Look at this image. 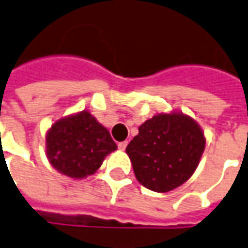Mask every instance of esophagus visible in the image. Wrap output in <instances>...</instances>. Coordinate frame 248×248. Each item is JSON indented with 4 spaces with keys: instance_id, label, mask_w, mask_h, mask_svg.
<instances>
[{
    "instance_id": "obj_1",
    "label": "esophagus",
    "mask_w": 248,
    "mask_h": 248,
    "mask_svg": "<svg viewBox=\"0 0 248 248\" xmlns=\"http://www.w3.org/2000/svg\"><path fill=\"white\" fill-rule=\"evenodd\" d=\"M126 145H128V142H126V141H123V142H119V144H117V146H119V149H120V150H125Z\"/></svg>"
}]
</instances>
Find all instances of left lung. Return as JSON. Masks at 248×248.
Instances as JSON below:
<instances>
[{
    "mask_svg": "<svg viewBox=\"0 0 248 248\" xmlns=\"http://www.w3.org/2000/svg\"><path fill=\"white\" fill-rule=\"evenodd\" d=\"M205 149L204 132L183 112L158 113L140 125L128 144L136 179L154 192H169L186 183Z\"/></svg>",
    "mask_w": 248,
    "mask_h": 248,
    "instance_id": "1",
    "label": "left lung"
}]
</instances>
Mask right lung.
Wrapping results in <instances>:
<instances>
[{
	"instance_id": "right-lung-1",
	"label": "right lung",
	"mask_w": 248,
	"mask_h": 248,
	"mask_svg": "<svg viewBox=\"0 0 248 248\" xmlns=\"http://www.w3.org/2000/svg\"><path fill=\"white\" fill-rule=\"evenodd\" d=\"M116 149L108 129L89 111L57 120L46 136L49 163L59 172L73 179H83L94 174L104 158Z\"/></svg>"
}]
</instances>
